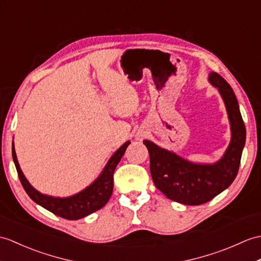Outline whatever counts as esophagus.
Segmentation results:
<instances>
[{"label":"esophagus","mask_w":261,"mask_h":261,"mask_svg":"<svg viewBox=\"0 0 261 261\" xmlns=\"http://www.w3.org/2000/svg\"><path fill=\"white\" fill-rule=\"evenodd\" d=\"M145 136L143 135V133H139V135H137V139L138 140H142V139L144 138Z\"/></svg>","instance_id":"obj_1"}]
</instances>
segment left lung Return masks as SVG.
I'll return each instance as SVG.
<instances>
[{"label": "left lung", "instance_id": "obj_1", "mask_svg": "<svg viewBox=\"0 0 261 261\" xmlns=\"http://www.w3.org/2000/svg\"><path fill=\"white\" fill-rule=\"evenodd\" d=\"M209 82L225 102L231 129V140L219 161L213 165L195 163L149 140L143 141L149 151L150 172L155 187L167 198L188 205L208 202L233 182L246 142L245 123L233 90L217 72L209 74Z\"/></svg>", "mask_w": 261, "mask_h": 261}]
</instances>
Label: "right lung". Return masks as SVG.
<instances>
[{"instance_id":"right-lung-1","label":"right lung","mask_w":261,"mask_h":261,"mask_svg":"<svg viewBox=\"0 0 261 261\" xmlns=\"http://www.w3.org/2000/svg\"><path fill=\"white\" fill-rule=\"evenodd\" d=\"M129 144L130 141H126L121 145L111 158L109 159L101 174L89 187L76 193V195L66 198L43 195V193L39 192L30 185L28 179L24 177L19 162H17L14 143L12 145V156H13L16 171L17 174H19V178L24 190L27 191L29 197L34 202L40 204L41 207L45 208L46 210L51 211L52 214L64 218V219L77 220L91 215L92 213H95L96 210L105 207L106 203L109 201L113 191L114 170H116V167L118 166L121 158H122V155L124 154Z\"/></svg>"}]
</instances>
